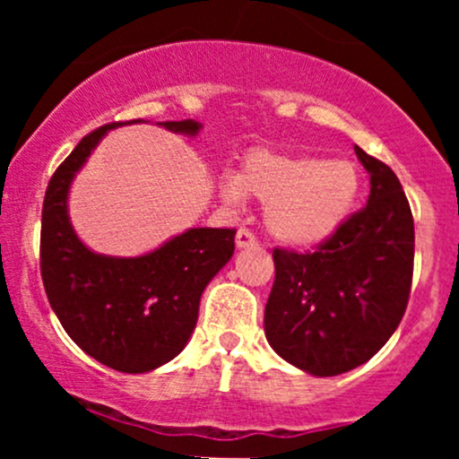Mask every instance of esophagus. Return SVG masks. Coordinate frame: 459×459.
Returning <instances> with one entry per match:
<instances>
[{
	"label": "esophagus",
	"instance_id": "obj_1",
	"mask_svg": "<svg viewBox=\"0 0 459 459\" xmlns=\"http://www.w3.org/2000/svg\"><path fill=\"white\" fill-rule=\"evenodd\" d=\"M235 244H237V247L256 246V237H255V233H252V230H247V229H244V226H241V229L237 230V235H235Z\"/></svg>",
	"mask_w": 459,
	"mask_h": 459
}]
</instances>
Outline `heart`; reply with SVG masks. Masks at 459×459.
Masks as SVG:
<instances>
[{"mask_svg":"<svg viewBox=\"0 0 459 459\" xmlns=\"http://www.w3.org/2000/svg\"><path fill=\"white\" fill-rule=\"evenodd\" d=\"M360 172L347 160L255 151L239 175H224L222 198L239 204L247 196L265 203L263 222L278 244L313 247L347 222L360 194Z\"/></svg>","mask_w":459,"mask_h":459,"instance_id":"b5f03b06","label":"heart"}]
</instances>
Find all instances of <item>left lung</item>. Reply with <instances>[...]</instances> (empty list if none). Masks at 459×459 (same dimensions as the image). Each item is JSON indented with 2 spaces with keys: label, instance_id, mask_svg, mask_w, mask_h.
Segmentation results:
<instances>
[{
  "label": "left lung",
  "instance_id": "8db88e82",
  "mask_svg": "<svg viewBox=\"0 0 459 459\" xmlns=\"http://www.w3.org/2000/svg\"><path fill=\"white\" fill-rule=\"evenodd\" d=\"M354 151L371 183L367 207L315 252L273 250L267 343L317 377L376 356L397 330L412 284L414 222L402 183L386 163Z\"/></svg>",
  "mask_w": 459,
  "mask_h": 459
}]
</instances>
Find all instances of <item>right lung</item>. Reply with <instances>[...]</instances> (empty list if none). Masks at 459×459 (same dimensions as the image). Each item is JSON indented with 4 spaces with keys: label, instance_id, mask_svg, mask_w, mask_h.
<instances>
[{
    "label": "right lung",
    "instance_id": "add662e5",
    "mask_svg": "<svg viewBox=\"0 0 459 459\" xmlns=\"http://www.w3.org/2000/svg\"><path fill=\"white\" fill-rule=\"evenodd\" d=\"M92 131L51 177L40 229V273L51 308L75 343L101 365L146 373L183 351L198 321L200 296L235 252V229H187L140 256L99 255L79 239L68 218L73 178L103 135ZM194 138L196 120L157 123Z\"/></svg>",
    "mask_w": 459,
    "mask_h": 459
}]
</instances>
